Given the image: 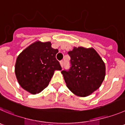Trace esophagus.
<instances>
[{
	"label": "esophagus",
	"mask_w": 125,
	"mask_h": 125,
	"mask_svg": "<svg viewBox=\"0 0 125 125\" xmlns=\"http://www.w3.org/2000/svg\"><path fill=\"white\" fill-rule=\"evenodd\" d=\"M60 65H61V67H63V60H61V61L60 62Z\"/></svg>",
	"instance_id": "obj_1"
}]
</instances>
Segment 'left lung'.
<instances>
[{
	"mask_svg": "<svg viewBox=\"0 0 125 125\" xmlns=\"http://www.w3.org/2000/svg\"><path fill=\"white\" fill-rule=\"evenodd\" d=\"M68 53L71 58V67L61 72L67 86L76 96H89L98 89L104 80L106 72L104 62L93 48L74 47Z\"/></svg>",
	"mask_w": 125,
	"mask_h": 125,
	"instance_id": "8db88e82",
	"label": "left lung"
}]
</instances>
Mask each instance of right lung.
I'll return each mask as SVG.
<instances>
[{
  "label": "right lung",
  "instance_id": "1",
  "mask_svg": "<svg viewBox=\"0 0 125 125\" xmlns=\"http://www.w3.org/2000/svg\"><path fill=\"white\" fill-rule=\"evenodd\" d=\"M57 49L52 48L50 42L36 41L19 55L15 73L19 85L31 94H37L49 84L55 70H61L56 59Z\"/></svg>",
  "mask_w": 125,
  "mask_h": 125
}]
</instances>
